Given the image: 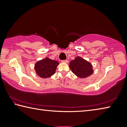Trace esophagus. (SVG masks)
I'll return each mask as SVG.
<instances>
[{"label":"esophagus","mask_w":127,"mask_h":127,"mask_svg":"<svg viewBox=\"0 0 127 127\" xmlns=\"http://www.w3.org/2000/svg\"><path fill=\"white\" fill-rule=\"evenodd\" d=\"M62 63H68L69 61L68 60H64V61H62Z\"/></svg>","instance_id":"34e87169"}]
</instances>
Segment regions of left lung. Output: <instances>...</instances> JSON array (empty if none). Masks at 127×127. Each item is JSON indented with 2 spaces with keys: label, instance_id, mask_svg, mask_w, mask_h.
I'll return each mask as SVG.
<instances>
[{
  "label": "left lung",
  "instance_id": "left-lung-1",
  "mask_svg": "<svg viewBox=\"0 0 127 127\" xmlns=\"http://www.w3.org/2000/svg\"><path fill=\"white\" fill-rule=\"evenodd\" d=\"M69 66L72 72L80 78H87L94 72L92 64L80 57L70 61Z\"/></svg>",
  "mask_w": 127,
  "mask_h": 127
}]
</instances>
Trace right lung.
Masks as SVG:
<instances>
[{
	"mask_svg": "<svg viewBox=\"0 0 127 127\" xmlns=\"http://www.w3.org/2000/svg\"><path fill=\"white\" fill-rule=\"evenodd\" d=\"M58 65V62L45 58L35 63V72L38 76L42 78H49L55 73Z\"/></svg>",
	"mask_w": 127,
	"mask_h": 127,
	"instance_id": "obj_1",
	"label": "right lung"
}]
</instances>
